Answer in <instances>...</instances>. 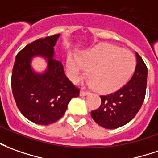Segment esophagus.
Here are the masks:
<instances>
[{"mask_svg": "<svg viewBox=\"0 0 158 158\" xmlns=\"http://www.w3.org/2000/svg\"><path fill=\"white\" fill-rule=\"evenodd\" d=\"M89 94V92L84 91V90H81V91H80V95H81V96H85V95H88Z\"/></svg>", "mask_w": 158, "mask_h": 158, "instance_id": "obj_1", "label": "esophagus"}]
</instances>
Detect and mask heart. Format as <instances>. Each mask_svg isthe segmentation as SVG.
<instances>
[{"label": "heart", "mask_w": 158, "mask_h": 158, "mask_svg": "<svg viewBox=\"0 0 158 158\" xmlns=\"http://www.w3.org/2000/svg\"><path fill=\"white\" fill-rule=\"evenodd\" d=\"M136 68L133 53L110 44H101L88 49L78 58L69 56L67 71L74 82H78L85 69L87 84L101 93H112L129 81Z\"/></svg>", "instance_id": "1"}]
</instances>
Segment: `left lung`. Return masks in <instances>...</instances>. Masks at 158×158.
I'll list each match as a JSON object with an SVG mask.
<instances>
[{
	"mask_svg": "<svg viewBox=\"0 0 158 158\" xmlns=\"http://www.w3.org/2000/svg\"><path fill=\"white\" fill-rule=\"evenodd\" d=\"M137 65L130 81L114 93L102 95L99 108L91 112L101 127L115 129L125 126L135 117L143 104L147 85V67L136 52Z\"/></svg>",
	"mask_w": 158,
	"mask_h": 158,
	"instance_id": "obj_1",
	"label": "left lung"
}]
</instances>
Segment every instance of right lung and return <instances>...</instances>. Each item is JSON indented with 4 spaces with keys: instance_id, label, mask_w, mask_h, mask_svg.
<instances>
[{
    "instance_id": "obj_1",
    "label": "right lung",
    "mask_w": 158,
    "mask_h": 158,
    "mask_svg": "<svg viewBox=\"0 0 158 158\" xmlns=\"http://www.w3.org/2000/svg\"><path fill=\"white\" fill-rule=\"evenodd\" d=\"M60 34L40 39L17 54L12 73V91L20 113L31 122L50 125L64 114L69 102L80 90L65 76L62 63L54 59V46ZM48 59V69L37 73L31 68L32 57Z\"/></svg>"
}]
</instances>
